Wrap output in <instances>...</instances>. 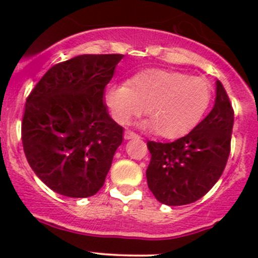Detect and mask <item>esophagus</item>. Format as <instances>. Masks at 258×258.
Listing matches in <instances>:
<instances>
[{"label": "esophagus", "instance_id": "1", "mask_svg": "<svg viewBox=\"0 0 258 258\" xmlns=\"http://www.w3.org/2000/svg\"><path fill=\"white\" fill-rule=\"evenodd\" d=\"M124 139H126V140H131V139H139V135H137L136 132L131 131V130H127V131L124 132Z\"/></svg>", "mask_w": 258, "mask_h": 258}]
</instances>
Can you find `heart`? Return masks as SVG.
<instances>
[{
	"mask_svg": "<svg viewBox=\"0 0 258 258\" xmlns=\"http://www.w3.org/2000/svg\"><path fill=\"white\" fill-rule=\"evenodd\" d=\"M211 102L212 87L206 80L171 70H146L127 80L126 85H110L105 91V103L114 121L130 123L146 106L150 126L166 139L191 132Z\"/></svg>",
	"mask_w": 258,
	"mask_h": 258,
	"instance_id": "1",
	"label": "heart"
}]
</instances>
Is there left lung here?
I'll use <instances>...</instances> for the list:
<instances>
[{
    "label": "left lung",
    "instance_id": "obj_1",
    "mask_svg": "<svg viewBox=\"0 0 258 258\" xmlns=\"http://www.w3.org/2000/svg\"><path fill=\"white\" fill-rule=\"evenodd\" d=\"M233 108L220 81L212 111L188 135L173 142L147 141L148 188L157 201L182 206L204 197L222 175L231 152Z\"/></svg>",
    "mask_w": 258,
    "mask_h": 258
}]
</instances>
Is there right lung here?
I'll return each mask as SVG.
<instances>
[{
    "mask_svg": "<svg viewBox=\"0 0 258 258\" xmlns=\"http://www.w3.org/2000/svg\"><path fill=\"white\" fill-rule=\"evenodd\" d=\"M123 54H81L54 64L26 100L21 139L28 165L52 191L93 196L105 183L123 127L103 93Z\"/></svg>",
    "mask_w": 258,
    "mask_h": 258,
    "instance_id": "obj_1",
    "label": "right lung"
}]
</instances>
